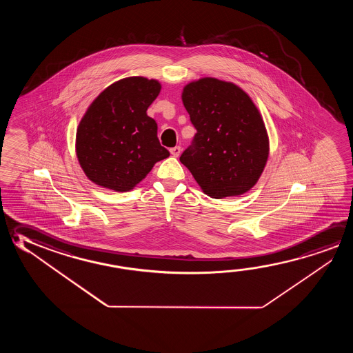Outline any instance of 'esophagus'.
Returning <instances> with one entry per match:
<instances>
[{"instance_id": "34e87169", "label": "esophagus", "mask_w": 353, "mask_h": 353, "mask_svg": "<svg viewBox=\"0 0 353 353\" xmlns=\"http://www.w3.org/2000/svg\"><path fill=\"white\" fill-rule=\"evenodd\" d=\"M181 151H182V149H181V146H174V148H171L170 149V152H171V155L174 157H179V154H181Z\"/></svg>"}]
</instances>
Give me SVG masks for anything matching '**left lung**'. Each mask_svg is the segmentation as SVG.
Returning a JSON list of instances; mask_svg holds the SVG:
<instances>
[{"instance_id":"obj_1","label":"left lung","mask_w":353,"mask_h":353,"mask_svg":"<svg viewBox=\"0 0 353 353\" xmlns=\"http://www.w3.org/2000/svg\"><path fill=\"white\" fill-rule=\"evenodd\" d=\"M182 101L196 128L179 161L212 198L249 191L266 165L268 137L259 110L241 88L212 77L191 82Z\"/></svg>"}]
</instances>
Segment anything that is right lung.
Masks as SVG:
<instances>
[{"instance_id":"add662e5","label":"right lung","mask_w":353,"mask_h":353,"mask_svg":"<svg viewBox=\"0 0 353 353\" xmlns=\"http://www.w3.org/2000/svg\"><path fill=\"white\" fill-rule=\"evenodd\" d=\"M160 90L157 80L128 77L107 87L90 105L77 128L76 152L96 185L129 191L170 157L157 138V121L146 114Z\"/></svg>"}]
</instances>
